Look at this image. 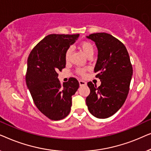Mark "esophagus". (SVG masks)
Segmentation results:
<instances>
[{
    "label": "esophagus",
    "mask_w": 151,
    "mask_h": 151,
    "mask_svg": "<svg viewBox=\"0 0 151 151\" xmlns=\"http://www.w3.org/2000/svg\"><path fill=\"white\" fill-rule=\"evenodd\" d=\"M79 84L80 86H84V85H86V82H84V80H79Z\"/></svg>",
    "instance_id": "obj_1"
}]
</instances>
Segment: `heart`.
Wrapping results in <instances>:
<instances>
[{
	"mask_svg": "<svg viewBox=\"0 0 151 151\" xmlns=\"http://www.w3.org/2000/svg\"><path fill=\"white\" fill-rule=\"evenodd\" d=\"M80 49H81V51L83 52L84 54H85L86 56H88V55H91L93 54L94 52V48L93 45L90 42H88V41H84L80 43ZM72 53V49L71 47H69V49L66 51L65 53V59L67 61H69L70 60V58H71ZM86 68H82V67H78L76 69V73L79 74L80 76H84L85 74L86 71Z\"/></svg>",
	"mask_w": 151,
	"mask_h": 151,
	"instance_id": "1",
	"label": "heart"
}]
</instances>
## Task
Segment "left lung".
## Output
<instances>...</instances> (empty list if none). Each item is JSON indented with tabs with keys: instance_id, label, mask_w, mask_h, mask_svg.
<instances>
[{
	"instance_id": "1",
	"label": "left lung",
	"mask_w": 151,
	"mask_h": 151,
	"mask_svg": "<svg viewBox=\"0 0 151 151\" xmlns=\"http://www.w3.org/2000/svg\"><path fill=\"white\" fill-rule=\"evenodd\" d=\"M96 42L98 49L94 71L101 85L88 82L90 94L86 98L89 112L104 119L115 114L127 98L133 75V67L127 49L121 41L106 33L87 36Z\"/></svg>"
}]
</instances>
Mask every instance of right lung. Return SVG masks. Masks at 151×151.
<instances>
[{
  "label": "right lung",
  "mask_w": 151,
  "mask_h": 151,
  "mask_svg": "<svg viewBox=\"0 0 151 151\" xmlns=\"http://www.w3.org/2000/svg\"><path fill=\"white\" fill-rule=\"evenodd\" d=\"M79 34H50L34 47L27 60V86L38 110L51 120H60L71 111V96L79 87L75 78L62 84L58 71L66 66L65 53Z\"/></svg>",
  "instance_id": "right-lung-1"
}]
</instances>
